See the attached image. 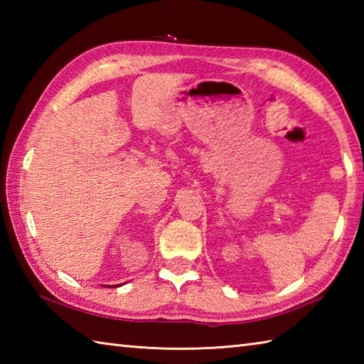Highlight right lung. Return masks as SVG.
I'll list each match as a JSON object with an SVG mask.
<instances>
[{
  "instance_id": "1",
  "label": "right lung",
  "mask_w": 364,
  "mask_h": 364,
  "mask_svg": "<svg viewBox=\"0 0 364 364\" xmlns=\"http://www.w3.org/2000/svg\"><path fill=\"white\" fill-rule=\"evenodd\" d=\"M102 286H106V288H112V284H102ZM119 286H122V284H114V288H119Z\"/></svg>"
}]
</instances>
